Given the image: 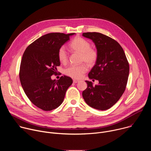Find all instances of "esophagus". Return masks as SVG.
I'll return each instance as SVG.
<instances>
[{
	"label": "esophagus",
	"mask_w": 151,
	"mask_h": 151,
	"mask_svg": "<svg viewBox=\"0 0 151 151\" xmlns=\"http://www.w3.org/2000/svg\"><path fill=\"white\" fill-rule=\"evenodd\" d=\"M73 83H78V82H79V81H78V80H76V79H73Z\"/></svg>",
	"instance_id": "1"
}]
</instances>
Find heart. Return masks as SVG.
<instances>
[{"instance_id": "obj_1", "label": "heart", "mask_w": 151, "mask_h": 151, "mask_svg": "<svg viewBox=\"0 0 151 151\" xmlns=\"http://www.w3.org/2000/svg\"><path fill=\"white\" fill-rule=\"evenodd\" d=\"M90 47V43L81 37H75L69 44V47L73 51L80 53L81 62H85L88 66H92L97 62L99 54L96 49ZM58 58L62 63H66L68 61V55L64 47L59 48ZM87 70V66L85 64H81L78 66H69L64 70V73L72 78L80 79Z\"/></svg>"}]
</instances>
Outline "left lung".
<instances>
[{"instance_id":"8db88e82","label":"left lung","mask_w":151,"mask_h":151,"mask_svg":"<svg viewBox=\"0 0 151 151\" xmlns=\"http://www.w3.org/2000/svg\"><path fill=\"white\" fill-rule=\"evenodd\" d=\"M91 39L98 52V59L88 73L90 79L98 80L95 86L85 81L88 86L82 97L93 108L104 111L113 106L123 94L128 81L129 63L119 43L114 39L97 32L83 33Z\"/></svg>"}]
</instances>
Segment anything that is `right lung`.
<instances>
[{
  "label": "right lung",
  "instance_id": "obj_1",
  "mask_svg": "<svg viewBox=\"0 0 151 151\" xmlns=\"http://www.w3.org/2000/svg\"><path fill=\"white\" fill-rule=\"evenodd\" d=\"M75 33H51L32 42L26 49L20 64L19 79L31 102L45 111L56 109L63 103L71 78L62 76L58 80L51 76L57 74L60 65L59 48Z\"/></svg>",
  "mask_w": 151,
  "mask_h": 151
}]
</instances>
